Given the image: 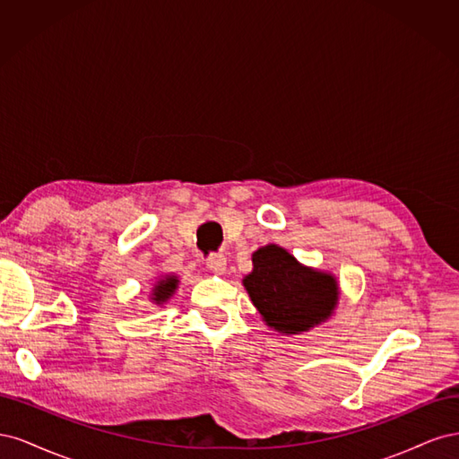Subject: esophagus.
Listing matches in <instances>:
<instances>
[{
    "label": "esophagus",
    "instance_id": "1",
    "mask_svg": "<svg viewBox=\"0 0 459 459\" xmlns=\"http://www.w3.org/2000/svg\"><path fill=\"white\" fill-rule=\"evenodd\" d=\"M226 256L221 255V253H212L211 256L206 258V268L211 270V272H214V273H218V275H221L226 272Z\"/></svg>",
    "mask_w": 459,
    "mask_h": 459
}]
</instances>
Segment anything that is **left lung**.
<instances>
[{
	"mask_svg": "<svg viewBox=\"0 0 459 459\" xmlns=\"http://www.w3.org/2000/svg\"><path fill=\"white\" fill-rule=\"evenodd\" d=\"M243 285L266 325L283 335L324 324L339 302L335 275L302 266L277 245L253 253V272L245 275Z\"/></svg>",
	"mask_w": 459,
	"mask_h": 459,
	"instance_id": "8db88e82",
	"label": "left lung"
}]
</instances>
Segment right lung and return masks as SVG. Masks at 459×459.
<instances>
[{"label":"right lung","instance_id":"add662e5","mask_svg":"<svg viewBox=\"0 0 459 459\" xmlns=\"http://www.w3.org/2000/svg\"><path fill=\"white\" fill-rule=\"evenodd\" d=\"M178 283H179V280H178L176 275H164V277H160V280L155 283V287H152L151 300L157 302V304H164L166 300H169L176 293Z\"/></svg>","mask_w":459,"mask_h":459}]
</instances>
